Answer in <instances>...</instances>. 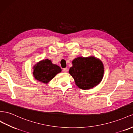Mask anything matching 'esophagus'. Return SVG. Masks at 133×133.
<instances>
[{
	"label": "esophagus",
	"instance_id": "obj_1",
	"mask_svg": "<svg viewBox=\"0 0 133 133\" xmlns=\"http://www.w3.org/2000/svg\"><path fill=\"white\" fill-rule=\"evenodd\" d=\"M67 71H68L67 68H64V69H63V71L64 72H67Z\"/></svg>",
	"mask_w": 133,
	"mask_h": 133
}]
</instances>
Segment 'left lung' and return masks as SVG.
Returning <instances> with one entry per match:
<instances>
[{
	"instance_id": "8db88e82",
	"label": "left lung",
	"mask_w": 133,
	"mask_h": 133,
	"mask_svg": "<svg viewBox=\"0 0 133 133\" xmlns=\"http://www.w3.org/2000/svg\"><path fill=\"white\" fill-rule=\"evenodd\" d=\"M104 66L94 57H78L72 61L69 73L79 88L88 90L97 85L104 75Z\"/></svg>"
}]
</instances>
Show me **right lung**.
Returning <instances> with one entry per match:
<instances>
[{
  "label": "right lung",
  "instance_id": "right-lung-1",
  "mask_svg": "<svg viewBox=\"0 0 133 133\" xmlns=\"http://www.w3.org/2000/svg\"><path fill=\"white\" fill-rule=\"evenodd\" d=\"M33 69L35 78L40 82L46 83L61 72V69L58 66L52 64L48 59L41 61L34 66Z\"/></svg>",
  "mask_w": 133,
  "mask_h": 133
}]
</instances>
